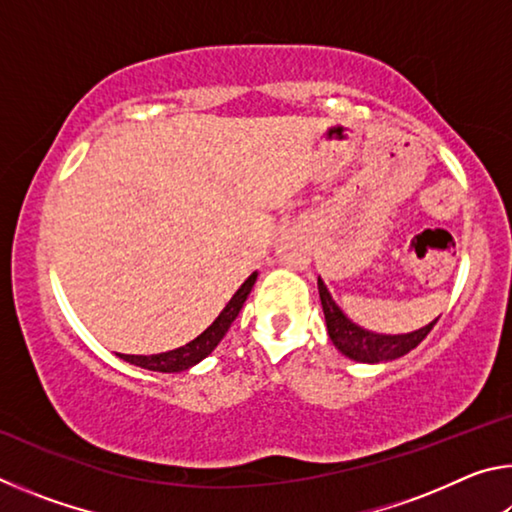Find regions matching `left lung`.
<instances>
[{
    "mask_svg": "<svg viewBox=\"0 0 512 512\" xmlns=\"http://www.w3.org/2000/svg\"><path fill=\"white\" fill-rule=\"evenodd\" d=\"M318 293H320V305H323L327 334L336 350L345 357L361 363H381V361H393L397 357H404L406 352L418 348L424 336H427L433 325L438 323V318L433 323L424 325L422 329H415L409 334H375L368 332L359 325H354L352 320L343 314L341 307L336 305L329 296L325 282L318 277Z\"/></svg>",
    "mask_w": 512,
    "mask_h": 512,
    "instance_id": "left-lung-1",
    "label": "left lung"
}]
</instances>
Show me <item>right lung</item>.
<instances>
[{"label": "right lung", "mask_w": 512, "mask_h": 512, "mask_svg": "<svg viewBox=\"0 0 512 512\" xmlns=\"http://www.w3.org/2000/svg\"><path fill=\"white\" fill-rule=\"evenodd\" d=\"M255 280H257V273L250 275L248 280L241 284L235 296L230 298L228 305L223 307L221 314L216 316L214 323L207 327L201 336H196L194 341L183 345V348L160 352V354H149V357H142V354H119V357L128 363H133V366L155 370V372H180L196 366L198 361H203L207 354L221 343L225 332H228L232 323H235V318L239 316L241 307H244V302L248 298L250 289H253Z\"/></svg>", "instance_id": "1"}]
</instances>
